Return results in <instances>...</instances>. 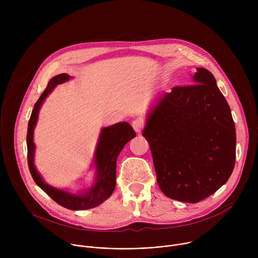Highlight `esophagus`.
I'll list each match as a JSON object with an SVG mask.
<instances>
[{
  "instance_id": "obj_1",
  "label": "esophagus",
  "mask_w": 258,
  "mask_h": 258,
  "mask_svg": "<svg viewBox=\"0 0 258 258\" xmlns=\"http://www.w3.org/2000/svg\"><path fill=\"white\" fill-rule=\"evenodd\" d=\"M132 125H133L134 130L136 131V133L140 134V133L142 132L143 127H144V122H143V120L137 118V119H135V120L132 122Z\"/></svg>"
}]
</instances>
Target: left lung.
Here are the masks:
<instances>
[{
  "label": "left lung",
  "mask_w": 258,
  "mask_h": 258,
  "mask_svg": "<svg viewBox=\"0 0 258 258\" xmlns=\"http://www.w3.org/2000/svg\"><path fill=\"white\" fill-rule=\"evenodd\" d=\"M193 83L160 96L143 130L160 190L188 203H197L225 185L236 159L235 123L214 77L198 67Z\"/></svg>",
  "instance_id": "8db88e82"
}]
</instances>
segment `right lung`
I'll return each mask as SVG.
<instances>
[{
  "mask_svg": "<svg viewBox=\"0 0 258 258\" xmlns=\"http://www.w3.org/2000/svg\"><path fill=\"white\" fill-rule=\"evenodd\" d=\"M72 77L61 73L52 78L47 89L34 104L31 112L27 136V160L28 167L33 180L46 194H48L59 205L70 210H86L102 204L112 195L116 185V160L125 144L136 137V133L128 122H118L101 130L95 149L93 166L95 167V180L93 185L79 193H71L55 188L47 183L34 165L35 145L33 143V132L39 119V112L45 99L51 94L56 86L68 82Z\"/></svg>",
  "mask_w": 258,
  "mask_h": 258,
  "instance_id": "1",
  "label": "right lung"
}]
</instances>
